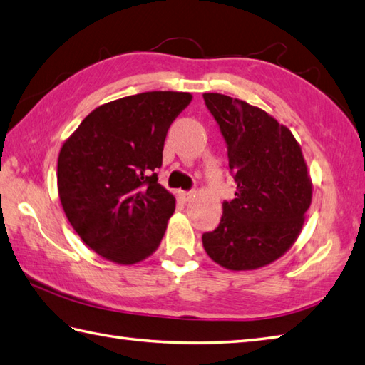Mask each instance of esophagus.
<instances>
[{"label":"esophagus","instance_id":"34e87169","mask_svg":"<svg viewBox=\"0 0 365 365\" xmlns=\"http://www.w3.org/2000/svg\"><path fill=\"white\" fill-rule=\"evenodd\" d=\"M180 197L184 200V202H190V200L195 197V192H181Z\"/></svg>","mask_w":365,"mask_h":365}]
</instances>
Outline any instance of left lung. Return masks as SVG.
Instances as JSON below:
<instances>
[{"label":"left lung","mask_w":365,"mask_h":365,"mask_svg":"<svg viewBox=\"0 0 365 365\" xmlns=\"http://www.w3.org/2000/svg\"><path fill=\"white\" fill-rule=\"evenodd\" d=\"M203 99L228 146L236 192L222 205L219 227L203 235L212 262L230 271L271 264L296 242L312 203L301 145L264 110L219 93Z\"/></svg>","instance_id":"obj_1"}]
</instances>
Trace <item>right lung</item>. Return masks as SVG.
<instances>
[{
	"mask_svg": "<svg viewBox=\"0 0 365 365\" xmlns=\"http://www.w3.org/2000/svg\"><path fill=\"white\" fill-rule=\"evenodd\" d=\"M190 93L150 91L93 110L58 155V195L89 249L116 264L158 250L176 200L158 182L170 124Z\"/></svg>",
	"mask_w": 365,
	"mask_h": 365,
	"instance_id": "right-lung-1",
	"label": "right lung"
}]
</instances>
